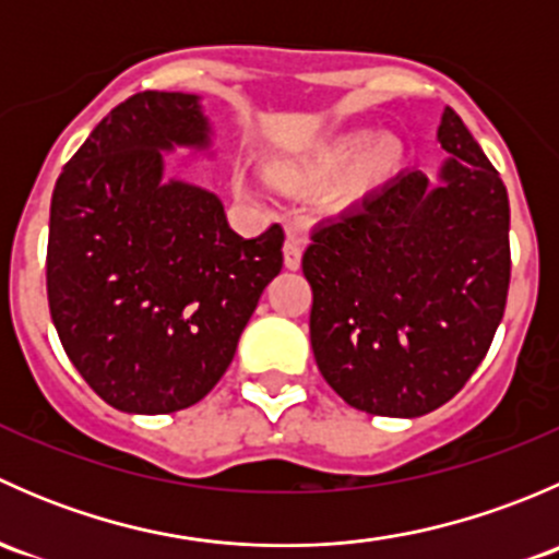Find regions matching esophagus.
<instances>
[{
    "label": "esophagus",
    "instance_id": "obj_1",
    "mask_svg": "<svg viewBox=\"0 0 559 559\" xmlns=\"http://www.w3.org/2000/svg\"><path fill=\"white\" fill-rule=\"evenodd\" d=\"M302 246H306V238L300 233H289L286 235L284 243V262L289 270H297L302 262Z\"/></svg>",
    "mask_w": 559,
    "mask_h": 559
}]
</instances>
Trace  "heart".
<instances>
[{"instance_id":"b5f03b06","label":"heart","mask_w":559,"mask_h":559,"mask_svg":"<svg viewBox=\"0 0 559 559\" xmlns=\"http://www.w3.org/2000/svg\"><path fill=\"white\" fill-rule=\"evenodd\" d=\"M394 145L386 140H368L362 134H352V138H341L330 145H321L313 151L300 167L297 175L302 178H326V175L337 173L346 167L337 183V194L343 202L365 200L370 191L379 189L394 170Z\"/></svg>"}]
</instances>
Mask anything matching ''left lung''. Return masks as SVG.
Returning a JSON list of instances; mask_svg holds the SVG:
<instances>
[{"mask_svg": "<svg viewBox=\"0 0 559 559\" xmlns=\"http://www.w3.org/2000/svg\"><path fill=\"white\" fill-rule=\"evenodd\" d=\"M438 180L400 173L311 233V346L359 411L414 419L454 397L487 357L511 278L509 194L447 107Z\"/></svg>", "mask_w": 559, "mask_h": 559, "instance_id": "8db88e82", "label": "left lung"}]
</instances>
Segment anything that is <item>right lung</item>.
<instances>
[{"instance_id": "obj_1", "label": "right lung", "mask_w": 559, "mask_h": 559, "mask_svg": "<svg viewBox=\"0 0 559 559\" xmlns=\"http://www.w3.org/2000/svg\"><path fill=\"white\" fill-rule=\"evenodd\" d=\"M197 94L140 92L112 107L50 200L48 306L86 384L127 414L200 403L227 373L284 229L246 240L213 191L165 180V154L205 151Z\"/></svg>"}]
</instances>
